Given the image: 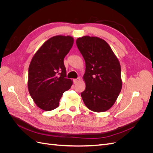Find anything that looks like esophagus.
<instances>
[{"label": "esophagus", "mask_w": 153, "mask_h": 153, "mask_svg": "<svg viewBox=\"0 0 153 153\" xmlns=\"http://www.w3.org/2000/svg\"><path fill=\"white\" fill-rule=\"evenodd\" d=\"M80 81V78H76V79H74L73 80V82H74V84H77V83L79 82Z\"/></svg>", "instance_id": "1"}]
</instances>
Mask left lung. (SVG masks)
I'll use <instances>...</instances> for the list:
<instances>
[{
  "label": "left lung",
  "mask_w": 153,
  "mask_h": 153,
  "mask_svg": "<svg viewBox=\"0 0 153 153\" xmlns=\"http://www.w3.org/2000/svg\"><path fill=\"white\" fill-rule=\"evenodd\" d=\"M76 43L85 62L82 100L93 112H105L114 105L122 89L119 60L109 45L98 37L85 36Z\"/></svg>",
  "instance_id": "obj_1"
}]
</instances>
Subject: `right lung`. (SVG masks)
Listing matches in <instances>:
<instances>
[{
    "instance_id": "add662e5",
    "label": "right lung",
    "mask_w": 153,
    "mask_h": 153,
    "mask_svg": "<svg viewBox=\"0 0 153 153\" xmlns=\"http://www.w3.org/2000/svg\"><path fill=\"white\" fill-rule=\"evenodd\" d=\"M70 36H55L42 45L29 67L28 90L36 105L50 111L57 108L63 93L73 81L66 78L64 59L73 47Z\"/></svg>"
}]
</instances>
